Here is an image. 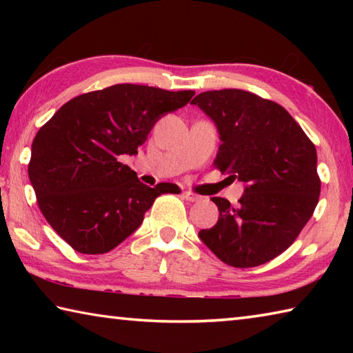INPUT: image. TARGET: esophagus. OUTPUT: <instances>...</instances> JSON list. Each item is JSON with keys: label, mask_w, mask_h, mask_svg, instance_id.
I'll list each match as a JSON object with an SVG mask.
<instances>
[{"label": "esophagus", "mask_w": 353, "mask_h": 353, "mask_svg": "<svg viewBox=\"0 0 353 353\" xmlns=\"http://www.w3.org/2000/svg\"><path fill=\"white\" fill-rule=\"evenodd\" d=\"M182 194H183V198L187 199V201H190V202H198V201H201V196L193 193V191H190V190H185Z\"/></svg>", "instance_id": "1"}]
</instances>
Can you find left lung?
<instances>
[{
    "mask_svg": "<svg viewBox=\"0 0 353 353\" xmlns=\"http://www.w3.org/2000/svg\"><path fill=\"white\" fill-rule=\"evenodd\" d=\"M191 104L216 124L214 168L246 183L240 204L212 198L219 218L199 232L225 265L254 268L288 249L312 218L321 193L313 141L282 105L259 94L224 88L199 93Z\"/></svg>",
    "mask_w": 353,
    "mask_h": 353,
    "instance_id": "8db88e82",
    "label": "left lung"
}]
</instances>
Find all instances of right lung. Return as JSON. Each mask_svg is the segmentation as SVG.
<instances>
[{
	"mask_svg": "<svg viewBox=\"0 0 353 353\" xmlns=\"http://www.w3.org/2000/svg\"><path fill=\"white\" fill-rule=\"evenodd\" d=\"M193 90L117 83L63 104L35 135L29 181L45 219L81 254H105L134 234L155 198L174 183H141L119 162L154 124L187 105Z\"/></svg>",
	"mask_w": 353,
	"mask_h": 353,
	"instance_id": "add662e5",
	"label": "right lung"
}]
</instances>
